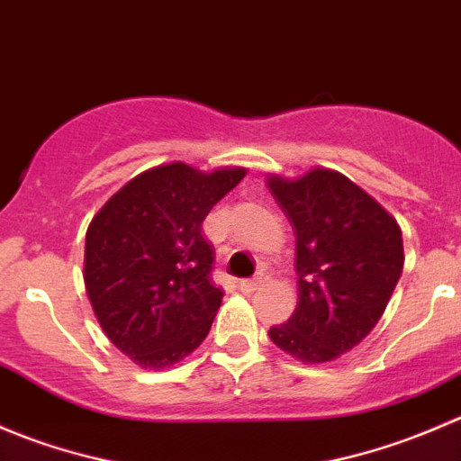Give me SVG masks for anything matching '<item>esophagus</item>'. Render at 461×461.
I'll return each mask as SVG.
<instances>
[{"mask_svg":"<svg viewBox=\"0 0 461 461\" xmlns=\"http://www.w3.org/2000/svg\"><path fill=\"white\" fill-rule=\"evenodd\" d=\"M265 283H267V276H265V274H258V276H254V278H243V281L239 283V287L249 294V292L258 290V287L265 285Z\"/></svg>","mask_w":461,"mask_h":461,"instance_id":"esophagus-1","label":"esophagus"}]
</instances>
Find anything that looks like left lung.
<instances>
[{
	"label": "left lung",
	"mask_w": 461,
	"mask_h": 461,
	"mask_svg": "<svg viewBox=\"0 0 461 461\" xmlns=\"http://www.w3.org/2000/svg\"><path fill=\"white\" fill-rule=\"evenodd\" d=\"M296 236L299 303L269 328L274 346L303 364H328L359 346L384 314L403 269L397 221L334 169L267 176Z\"/></svg>",
	"instance_id": "1"
}]
</instances>
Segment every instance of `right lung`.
Instances as JSON below:
<instances>
[{"label": "right lung", "instance_id": "obj_1", "mask_svg": "<svg viewBox=\"0 0 461 461\" xmlns=\"http://www.w3.org/2000/svg\"><path fill=\"white\" fill-rule=\"evenodd\" d=\"M245 174L158 165L93 216L82 272L88 301L109 341L140 368H169L209 334L222 290L209 276L213 249L201 227Z\"/></svg>", "mask_w": 461, "mask_h": 461}]
</instances>
